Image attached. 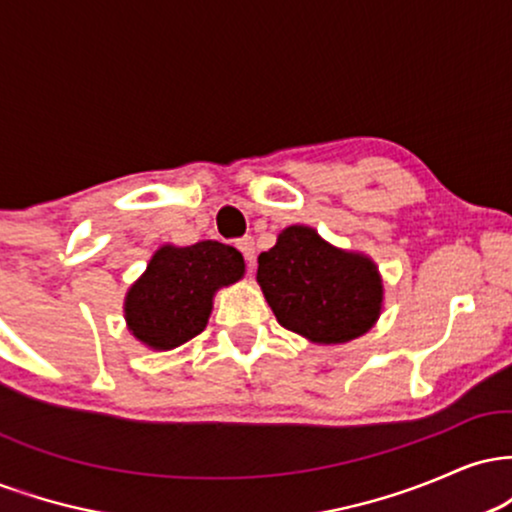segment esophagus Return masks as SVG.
I'll return each instance as SVG.
<instances>
[{"instance_id": "1", "label": "esophagus", "mask_w": 512, "mask_h": 512, "mask_svg": "<svg viewBox=\"0 0 512 512\" xmlns=\"http://www.w3.org/2000/svg\"><path fill=\"white\" fill-rule=\"evenodd\" d=\"M236 245H238V250L245 255V260H248L250 267H252V264H255V240H252V238H240Z\"/></svg>"}]
</instances>
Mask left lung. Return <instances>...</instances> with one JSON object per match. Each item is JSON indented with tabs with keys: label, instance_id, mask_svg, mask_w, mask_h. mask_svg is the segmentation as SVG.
Returning a JSON list of instances; mask_svg holds the SVG:
<instances>
[{
	"label": "left lung",
	"instance_id": "1",
	"mask_svg": "<svg viewBox=\"0 0 512 512\" xmlns=\"http://www.w3.org/2000/svg\"><path fill=\"white\" fill-rule=\"evenodd\" d=\"M257 284L276 322L313 344H346L383 313L385 286L368 255L327 243L293 223L260 255Z\"/></svg>",
	"mask_w": 512,
	"mask_h": 512
}]
</instances>
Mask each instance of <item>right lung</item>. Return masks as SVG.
<instances>
[{"label":"right lung","instance_id":"obj_1","mask_svg":"<svg viewBox=\"0 0 512 512\" xmlns=\"http://www.w3.org/2000/svg\"><path fill=\"white\" fill-rule=\"evenodd\" d=\"M245 260L233 245L199 240L161 245L127 289L125 322L137 342L170 351L207 327L216 291L243 279Z\"/></svg>","mask_w":512,"mask_h":512}]
</instances>
